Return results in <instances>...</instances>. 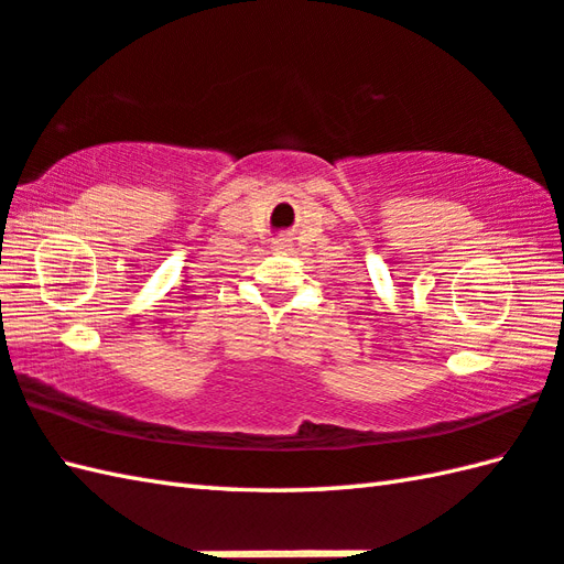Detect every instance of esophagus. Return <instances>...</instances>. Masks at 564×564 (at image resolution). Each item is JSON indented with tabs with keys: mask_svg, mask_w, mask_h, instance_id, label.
I'll list each match as a JSON object with an SVG mask.
<instances>
[{
	"mask_svg": "<svg viewBox=\"0 0 564 564\" xmlns=\"http://www.w3.org/2000/svg\"><path fill=\"white\" fill-rule=\"evenodd\" d=\"M272 250L274 252H290L292 250V240L290 238H278L272 242Z\"/></svg>",
	"mask_w": 564,
	"mask_h": 564,
	"instance_id": "1",
	"label": "esophagus"
}]
</instances>
